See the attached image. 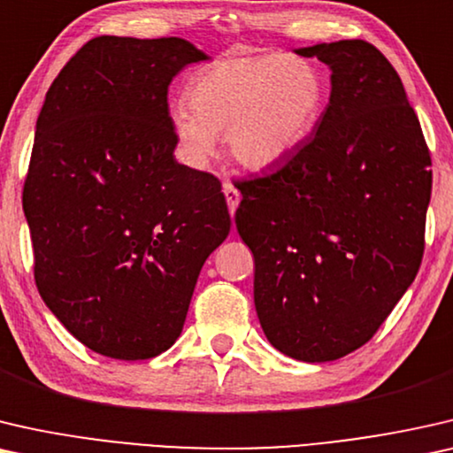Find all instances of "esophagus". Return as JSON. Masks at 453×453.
<instances>
[{
	"instance_id": "34e87169",
	"label": "esophagus",
	"mask_w": 453,
	"mask_h": 453,
	"mask_svg": "<svg viewBox=\"0 0 453 453\" xmlns=\"http://www.w3.org/2000/svg\"><path fill=\"white\" fill-rule=\"evenodd\" d=\"M224 195H226V201H227V207H229V215L234 218L235 207H238V203H240V190L235 188L232 182H226L224 184Z\"/></svg>"
}]
</instances>
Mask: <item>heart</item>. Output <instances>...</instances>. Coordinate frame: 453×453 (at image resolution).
Listing matches in <instances>:
<instances>
[{
	"label": "heart",
	"instance_id": "b5f03b06",
	"mask_svg": "<svg viewBox=\"0 0 453 453\" xmlns=\"http://www.w3.org/2000/svg\"><path fill=\"white\" fill-rule=\"evenodd\" d=\"M326 81L299 55L226 57L201 67L187 102L170 120L188 162L205 164L215 137L226 133L227 154L248 170H271L299 150L320 120Z\"/></svg>",
	"mask_w": 453,
	"mask_h": 453
}]
</instances>
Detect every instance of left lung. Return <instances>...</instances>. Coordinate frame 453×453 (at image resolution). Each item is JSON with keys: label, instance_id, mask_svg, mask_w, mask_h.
<instances>
[{"label": "left lung", "instance_id": "8db88e82", "mask_svg": "<svg viewBox=\"0 0 453 453\" xmlns=\"http://www.w3.org/2000/svg\"><path fill=\"white\" fill-rule=\"evenodd\" d=\"M333 69L314 135L265 176L238 180L266 339L308 363L365 345L415 281L431 154L392 63L365 41L297 49Z\"/></svg>", "mask_w": 453, "mask_h": 453}]
</instances>
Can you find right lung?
<instances>
[{
  "instance_id": "obj_1",
  "label": "right lung",
  "mask_w": 453,
  "mask_h": 453,
  "mask_svg": "<svg viewBox=\"0 0 453 453\" xmlns=\"http://www.w3.org/2000/svg\"><path fill=\"white\" fill-rule=\"evenodd\" d=\"M205 59L176 36H96L38 114L22 193L36 288L75 339L112 359L174 345L232 226L218 178L174 160L168 86Z\"/></svg>"
}]
</instances>
